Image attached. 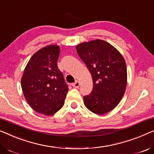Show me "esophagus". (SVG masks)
<instances>
[{"mask_svg": "<svg viewBox=\"0 0 154 154\" xmlns=\"http://www.w3.org/2000/svg\"><path fill=\"white\" fill-rule=\"evenodd\" d=\"M79 85H80V83H79V81H76L75 82V83H73L72 84V86H73V87H75V88H79Z\"/></svg>", "mask_w": 154, "mask_h": 154, "instance_id": "obj_1", "label": "esophagus"}]
</instances>
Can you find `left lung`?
Returning a JSON list of instances; mask_svg holds the SVG:
<instances>
[{
  "mask_svg": "<svg viewBox=\"0 0 154 154\" xmlns=\"http://www.w3.org/2000/svg\"><path fill=\"white\" fill-rule=\"evenodd\" d=\"M76 50L93 81L91 93L84 97V105L97 115L112 111L120 103L127 87V66L123 57L113 45L99 39L80 43Z\"/></svg>",
  "mask_w": 154,
  "mask_h": 154,
  "instance_id": "1",
  "label": "left lung"
}]
</instances>
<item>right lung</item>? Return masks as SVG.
I'll return each mask as SVG.
<instances>
[{
	"label": "right lung",
	"mask_w": 154,
	"mask_h": 154,
	"mask_svg": "<svg viewBox=\"0 0 154 154\" xmlns=\"http://www.w3.org/2000/svg\"><path fill=\"white\" fill-rule=\"evenodd\" d=\"M60 48H43L29 59L21 78L25 98L38 113L51 116L63 107L68 86L57 66Z\"/></svg>",
	"instance_id": "right-lung-1"
}]
</instances>
